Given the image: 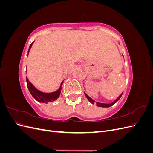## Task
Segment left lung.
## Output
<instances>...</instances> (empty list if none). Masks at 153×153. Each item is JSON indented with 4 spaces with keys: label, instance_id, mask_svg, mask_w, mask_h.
<instances>
[{
    "label": "left lung",
    "instance_id": "obj_1",
    "mask_svg": "<svg viewBox=\"0 0 153 153\" xmlns=\"http://www.w3.org/2000/svg\"><path fill=\"white\" fill-rule=\"evenodd\" d=\"M123 93H122L121 95H120V96L118 97V98H117L116 100H115L114 101V102H112V103L106 104V103H99V102H96V105L98 106H100V107H110V106H112L113 105H114L120 98H121V97ZM85 96L87 97V98L88 99V100H89L91 103L94 104V103H95V101L93 100L92 99H91V98H90V97H89V96H88L87 94H86L85 93Z\"/></svg>",
    "mask_w": 153,
    "mask_h": 153
}]
</instances>
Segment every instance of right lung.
<instances>
[{
    "instance_id": "obj_1",
    "label": "right lung",
    "mask_w": 153,
    "mask_h": 153,
    "mask_svg": "<svg viewBox=\"0 0 153 153\" xmlns=\"http://www.w3.org/2000/svg\"><path fill=\"white\" fill-rule=\"evenodd\" d=\"M33 43L34 42H32L30 45V47L28 50V53L29 52V50ZM26 81H27V87H28V89L30 92V93L32 96H33V98L39 103H47L48 102H52V101L56 100L59 98V96L61 95V90H62V85L63 82H62L61 86H60L59 89L57 91L53 92H50V93H47V92H43L37 89L36 88L29 82L27 77H26Z\"/></svg>"
}]
</instances>
